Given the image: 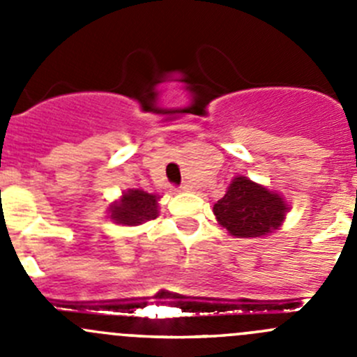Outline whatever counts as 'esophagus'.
<instances>
[{"label":"esophagus","mask_w":357,"mask_h":357,"mask_svg":"<svg viewBox=\"0 0 357 357\" xmlns=\"http://www.w3.org/2000/svg\"><path fill=\"white\" fill-rule=\"evenodd\" d=\"M190 190H192V186H190V183H183L181 186H179V192H190Z\"/></svg>","instance_id":"34e87169"}]
</instances>
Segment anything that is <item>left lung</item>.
I'll return each mask as SVG.
<instances>
[{
    "label": "left lung",
    "instance_id": "obj_1",
    "mask_svg": "<svg viewBox=\"0 0 357 357\" xmlns=\"http://www.w3.org/2000/svg\"><path fill=\"white\" fill-rule=\"evenodd\" d=\"M212 211L231 236L261 238L283 225L290 207L282 193L238 174Z\"/></svg>",
    "mask_w": 357,
    "mask_h": 357
}]
</instances>
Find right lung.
<instances>
[{"label":"right lung","mask_w":357,"mask_h":357,"mask_svg":"<svg viewBox=\"0 0 357 357\" xmlns=\"http://www.w3.org/2000/svg\"><path fill=\"white\" fill-rule=\"evenodd\" d=\"M158 200H160V195H155V193L129 188L107 207V218L115 225L139 226L157 218Z\"/></svg>","instance_id":"right-lung-1"}]
</instances>
